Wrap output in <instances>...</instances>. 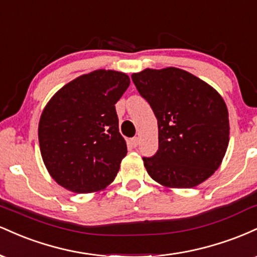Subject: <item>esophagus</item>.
Returning a JSON list of instances; mask_svg holds the SVG:
<instances>
[{"mask_svg":"<svg viewBox=\"0 0 257 257\" xmlns=\"http://www.w3.org/2000/svg\"><path fill=\"white\" fill-rule=\"evenodd\" d=\"M131 144L133 145V147H137L138 145H139V138H133V139H131Z\"/></svg>","mask_w":257,"mask_h":257,"instance_id":"obj_1","label":"esophagus"}]
</instances>
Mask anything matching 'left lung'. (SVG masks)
<instances>
[{
  "label": "left lung",
  "mask_w": 257,
  "mask_h": 257,
  "mask_svg": "<svg viewBox=\"0 0 257 257\" xmlns=\"http://www.w3.org/2000/svg\"><path fill=\"white\" fill-rule=\"evenodd\" d=\"M132 79L158 122V151L144 157L149 175L168 188H191L210 178L229 141L222 96L178 67L145 69L133 73Z\"/></svg>",
  "instance_id": "left-lung-1"
}]
</instances>
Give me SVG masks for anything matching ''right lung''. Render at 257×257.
I'll use <instances>...</instances> for the list:
<instances>
[{
    "label": "right lung",
    "instance_id": "add662e5",
    "mask_svg": "<svg viewBox=\"0 0 257 257\" xmlns=\"http://www.w3.org/2000/svg\"><path fill=\"white\" fill-rule=\"evenodd\" d=\"M129 84L125 73L95 70L52 96L41 114L38 141L44 166L57 184L89 193L113 181L126 155L114 104Z\"/></svg>",
    "mask_w": 257,
    "mask_h": 257
}]
</instances>
